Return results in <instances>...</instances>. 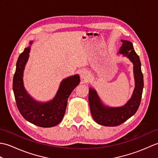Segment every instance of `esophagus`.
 <instances>
[{"mask_svg": "<svg viewBox=\"0 0 158 158\" xmlns=\"http://www.w3.org/2000/svg\"><path fill=\"white\" fill-rule=\"evenodd\" d=\"M89 74L88 71H86V70H82L81 73V77L83 79H87L89 77Z\"/></svg>", "mask_w": 158, "mask_h": 158, "instance_id": "34e87169", "label": "esophagus"}]
</instances>
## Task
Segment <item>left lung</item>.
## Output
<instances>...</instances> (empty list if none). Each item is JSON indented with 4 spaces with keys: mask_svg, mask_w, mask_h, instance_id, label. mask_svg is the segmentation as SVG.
I'll use <instances>...</instances> for the list:
<instances>
[{
    "mask_svg": "<svg viewBox=\"0 0 158 158\" xmlns=\"http://www.w3.org/2000/svg\"><path fill=\"white\" fill-rule=\"evenodd\" d=\"M122 42L123 45L121 47L119 53L127 56L134 64L135 88L128 102L124 106L117 108L107 107L102 105L96 92L94 89L89 88L90 111L95 122L102 126H117L125 122L136 113L141 101L144 82L139 57L134 49L132 43L126 40H122Z\"/></svg>",
    "mask_w": 158,
    "mask_h": 158,
    "instance_id": "8db88e82",
    "label": "left lung"
}]
</instances>
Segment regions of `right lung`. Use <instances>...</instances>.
Masks as SVG:
<instances>
[{"label": "right lung", "mask_w": 158, "mask_h": 158, "mask_svg": "<svg viewBox=\"0 0 158 158\" xmlns=\"http://www.w3.org/2000/svg\"><path fill=\"white\" fill-rule=\"evenodd\" d=\"M30 43L31 44L32 42ZM30 49V47L25 48L16 63L13 80L16 105L22 117L29 122L43 127L55 126L61 122L64 115L68 98L79 84L80 78L77 75L64 79L56 96L52 101L45 103L35 101L28 94L23 85V69L28 58Z\"/></svg>", "instance_id": "obj_1"}]
</instances>
